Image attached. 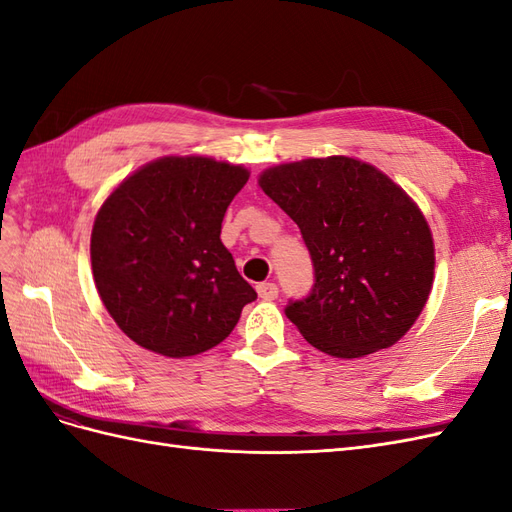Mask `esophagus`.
I'll use <instances>...</instances> for the list:
<instances>
[{
	"label": "esophagus",
	"instance_id": "1",
	"mask_svg": "<svg viewBox=\"0 0 512 512\" xmlns=\"http://www.w3.org/2000/svg\"><path fill=\"white\" fill-rule=\"evenodd\" d=\"M256 290H258V297L265 301H273L277 299V294H280V288H277L273 282H262L256 286Z\"/></svg>",
	"mask_w": 512,
	"mask_h": 512
}]
</instances>
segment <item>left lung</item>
Returning <instances> with one entry per match:
<instances>
[{
  "instance_id": "obj_1",
  "label": "left lung",
  "mask_w": 512,
  "mask_h": 512,
  "mask_svg": "<svg viewBox=\"0 0 512 512\" xmlns=\"http://www.w3.org/2000/svg\"><path fill=\"white\" fill-rule=\"evenodd\" d=\"M258 185L301 228L316 284L286 316L337 359L391 348L421 316L433 286L431 228L406 190L348 156L277 164Z\"/></svg>"
}]
</instances>
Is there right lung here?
<instances>
[{
	"label": "right lung",
	"mask_w": 512,
	"mask_h": 512,
	"mask_svg": "<svg viewBox=\"0 0 512 512\" xmlns=\"http://www.w3.org/2000/svg\"><path fill=\"white\" fill-rule=\"evenodd\" d=\"M247 179L241 164L164 156L106 196L91 230V271L106 312L132 342L183 359L235 329L256 290L220 232Z\"/></svg>",
	"instance_id": "right-lung-1"
}]
</instances>
